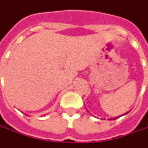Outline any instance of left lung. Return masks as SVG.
Wrapping results in <instances>:
<instances>
[{
  "mask_svg": "<svg viewBox=\"0 0 148 148\" xmlns=\"http://www.w3.org/2000/svg\"><path fill=\"white\" fill-rule=\"evenodd\" d=\"M128 112H126V114H127V113H128ZM123 115H125V114H123ZM121 117V116H120ZM119 117H116V118H114V119H119ZM110 120H112V119H110Z\"/></svg>",
  "mask_w": 148,
  "mask_h": 148,
  "instance_id": "1",
  "label": "left lung"
}]
</instances>
